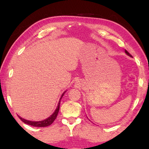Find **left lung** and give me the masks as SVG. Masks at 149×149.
Listing matches in <instances>:
<instances>
[{"label":"left lung","mask_w":149,"mask_h":149,"mask_svg":"<svg viewBox=\"0 0 149 149\" xmlns=\"http://www.w3.org/2000/svg\"><path fill=\"white\" fill-rule=\"evenodd\" d=\"M125 54L127 55V56H130V57H132V56H131V54H130L129 53V52H128L126 50H125Z\"/></svg>","instance_id":"left-lung-1"}]
</instances>
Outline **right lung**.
Segmentation results:
<instances>
[{
	"instance_id": "obj_1",
	"label": "right lung",
	"mask_w": 149,
	"mask_h": 149,
	"mask_svg": "<svg viewBox=\"0 0 149 149\" xmlns=\"http://www.w3.org/2000/svg\"><path fill=\"white\" fill-rule=\"evenodd\" d=\"M66 91H65L62 93L61 97H60V99L59 100V102H58V106L56 108V110H54L53 114H52V115H50L49 118H46V119L41 120V121H30V120H27L24 119V118H22V117H20L19 116H18L19 119L21 120L22 122H24L25 123H26V124H28V125H30L31 126H34V127H47V126L51 125L57 117L59 109H60V101H61V99H62L63 96H64V93Z\"/></svg>"
}]
</instances>
